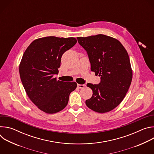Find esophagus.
Masks as SVG:
<instances>
[{
  "instance_id": "esophagus-1",
  "label": "esophagus",
  "mask_w": 154,
  "mask_h": 154,
  "mask_svg": "<svg viewBox=\"0 0 154 154\" xmlns=\"http://www.w3.org/2000/svg\"><path fill=\"white\" fill-rule=\"evenodd\" d=\"M86 86L85 85H80V84H77V87L81 89V88H85Z\"/></svg>"
}]
</instances>
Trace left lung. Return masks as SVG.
Segmentation results:
<instances>
[{"label":"left lung","instance_id":"8db88e82","mask_svg":"<svg viewBox=\"0 0 154 154\" xmlns=\"http://www.w3.org/2000/svg\"><path fill=\"white\" fill-rule=\"evenodd\" d=\"M77 39L88 55L91 71L100 77L99 85H86L93 96L85 103L97 113L110 112L122 101L132 80L128 53L119 41L105 35Z\"/></svg>","mask_w":154,"mask_h":154}]
</instances>
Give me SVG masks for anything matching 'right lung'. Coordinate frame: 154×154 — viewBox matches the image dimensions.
<instances>
[{"instance_id":"1","label":"right lung","mask_w":154,"mask_h":154,"mask_svg":"<svg viewBox=\"0 0 154 154\" xmlns=\"http://www.w3.org/2000/svg\"><path fill=\"white\" fill-rule=\"evenodd\" d=\"M77 42L75 38L46 36L34 40L24 52L19 64V74L31 101L48 114L58 113L67 105L75 82L57 80L62 55Z\"/></svg>"}]
</instances>
